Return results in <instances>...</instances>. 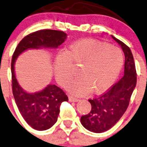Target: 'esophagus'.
<instances>
[{
	"label": "esophagus",
	"instance_id": "1",
	"mask_svg": "<svg viewBox=\"0 0 147 147\" xmlns=\"http://www.w3.org/2000/svg\"><path fill=\"white\" fill-rule=\"evenodd\" d=\"M69 101L70 102H78L79 101V99L77 98H75V97L69 96Z\"/></svg>",
	"mask_w": 147,
	"mask_h": 147
}]
</instances>
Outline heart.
Returning a JSON list of instances; mask_svg holds the SVG:
<instances>
[{"label":"heart","instance_id":"obj_1","mask_svg":"<svg viewBox=\"0 0 147 147\" xmlns=\"http://www.w3.org/2000/svg\"><path fill=\"white\" fill-rule=\"evenodd\" d=\"M124 55L118 47L92 39L73 43L57 57L54 72L57 81L66 85L75 75L73 65L79 67L80 76L67 86L75 95L82 96L92 91L101 94L113 85L124 64Z\"/></svg>","mask_w":147,"mask_h":147}]
</instances>
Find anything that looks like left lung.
Returning a JSON list of instances; mask_svg holds the SVG:
<instances>
[{
  "label": "left lung",
  "instance_id": "1",
  "mask_svg": "<svg viewBox=\"0 0 147 147\" xmlns=\"http://www.w3.org/2000/svg\"><path fill=\"white\" fill-rule=\"evenodd\" d=\"M112 37L124 52V75L104 94L89 100L92 109L87 115L81 117L80 121L86 129L95 133L107 131L116 124L129 106L137 83L135 64L130 49L118 38Z\"/></svg>",
  "mask_w": 147,
  "mask_h": 147
}]
</instances>
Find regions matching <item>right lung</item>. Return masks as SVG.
<instances>
[{"instance_id":"right-lung-1","label":"right lung","mask_w":147,"mask_h":147,"mask_svg":"<svg viewBox=\"0 0 147 147\" xmlns=\"http://www.w3.org/2000/svg\"><path fill=\"white\" fill-rule=\"evenodd\" d=\"M63 31L41 29L32 32L21 40L12 55L11 62L12 89L14 98L22 116L36 130H46L56 123L62 102L68 97L55 84H49L44 89L34 94L24 92L19 85L15 75V60L20 54L30 49H56L66 39Z\"/></svg>"}]
</instances>
